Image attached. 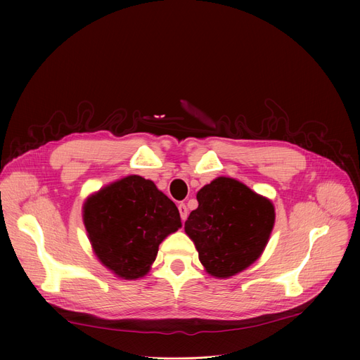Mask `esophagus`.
Here are the masks:
<instances>
[{
    "instance_id": "1",
    "label": "esophagus",
    "mask_w": 360,
    "mask_h": 360,
    "mask_svg": "<svg viewBox=\"0 0 360 360\" xmlns=\"http://www.w3.org/2000/svg\"><path fill=\"white\" fill-rule=\"evenodd\" d=\"M178 209H179V214H181L182 221H185V220H186V217H188V209H186V205L182 202V204H179V205H178Z\"/></svg>"
}]
</instances>
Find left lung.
Masks as SVG:
<instances>
[{
    "mask_svg": "<svg viewBox=\"0 0 360 360\" xmlns=\"http://www.w3.org/2000/svg\"><path fill=\"white\" fill-rule=\"evenodd\" d=\"M198 207L185 221V233L204 270L229 278L247 270L266 250L276 212L270 198L229 176H219L197 193Z\"/></svg>",
    "mask_w": 360,
    "mask_h": 360,
    "instance_id": "8db88e82",
    "label": "left lung"
}]
</instances>
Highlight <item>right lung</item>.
<instances>
[{
  "label": "right lung",
  "mask_w": 360,
  "mask_h": 360,
  "mask_svg": "<svg viewBox=\"0 0 360 360\" xmlns=\"http://www.w3.org/2000/svg\"><path fill=\"white\" fill-rule=\"evenodd\" d=\"M83 223L94 255L122 280L144 277L159 245L182 226L174 201L139 175L90 194L83 204Z\"/></svg>",
  "instance_id": "obj_1"
}]
</instances>
